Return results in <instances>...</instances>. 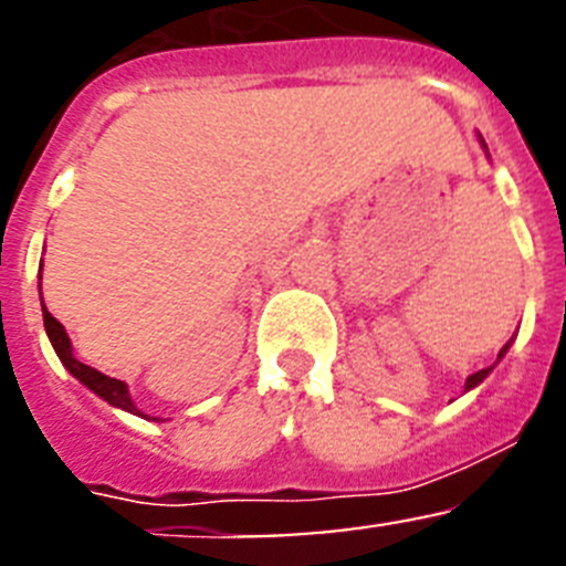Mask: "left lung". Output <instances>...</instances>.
Returning <instances> with one entry per match:
<instances>
[{
    "label": "left lung",
    "instance_id": "obj_1",
    "mask_svg": "<svg viewBox=\"0 0 566 566\" xmlns=\"http://www.w3.org/2000/svg\"><path fill=\"white\" fill-rule=\"evenodd\" d=\"M479 144H482V149H484V153H488V144H484V138H482V135H479ZM510 343H513V339H510ZM510 343H504V348H502V352H499V359H502L504 354H507ZM499 359H496V363H499ZM496 363H493V365H488V368H482V371L470 374V377L464 379V391H473V388H476V385H482L484 379H488V374L493 371V368H496Z\"/></svg>",
    "mask_w": 566,
    "mask_h": 566
}]
</instances>
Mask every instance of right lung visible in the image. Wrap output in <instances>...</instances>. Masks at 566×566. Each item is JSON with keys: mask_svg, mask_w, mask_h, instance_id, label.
I'll use <instances>...</instances> for the list:
<instances>
[{"mask_svg": "<svg viewBox=\"0 0 566 566\" xmlns=\"http://www.w3.org/2000/svg\"><path fill=\"white\" fill-rule=\"evenodd\" d=\"M39 280H42V274H39ZM39 297H42V283H39ZM42 317H44V332H48L53 352H56V357L62 359L64 368H67V371L84 385V388H90V391L96 394V397H102L107 405H113V408H122V411L135 413V417L149 419L147 413H144L142 408L133 402L127 382H122V379H115V377H107V374H102V371H96V368H90V365L78 363L76 354H73V343H70L67 332H64L62 323H59V319L53 317L48 308H44V300H42Z\"/></svg>", "mask_w": 566, "mask_h": 566, "instance_id": "1", "label": "right lung"}]
</instances>
